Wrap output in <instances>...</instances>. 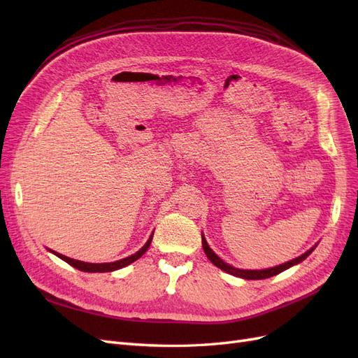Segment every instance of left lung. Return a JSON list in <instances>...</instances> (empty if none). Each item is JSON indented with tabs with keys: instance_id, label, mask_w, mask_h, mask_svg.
I'll return each mask as SVG.
<instances>
[{
	"instance_id": "left-lung-1",
	"label": "left lung",
	"mask_w": 358,
	"mask_h": 358,
	"mask_svg": "<svg viewBox=\"0 0 358 358\" xmlns=\"http://www.w3.org/2000/svg\"><path fill=\"white\" fill-rule=\"evenodd\" d=\"M201 245H203V249H204V254L208 255V258L210 259V262L216 266V267H220L221 270H224V272H227V273H230V275H233V276H237V278H242V279H252V280H255V279H267V278H270V276H275V275H278V273H280V272H284V270H287V268H289V267H292V266H296V264H299V263H301L303 259H305L313 249H315V246L313 248H310L308 252H305V254H301L300 257H297V258H294V259H291V262H287V263H284V264H279V266H276V267H272V268H264V270H243V268H237V267H233V266H230V264H227L225 262H222V259L216 255L212 249L209 248V245H208V242H206V239H204V236H201Z\"/></svg>"
}]
</instances>
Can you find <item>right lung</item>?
Masks as SVG:
<instances>
[{
  "mask_svg": "<svg viewBox=\"0 0 358 358\" xmlns=\"http://www.w3.org/2000/svg\"><path fill=\"white\" fill-rule=\"evenodd\" d=\"M152 236H154V233L150 234V237L148 239V242L145 243V246H143L142 249H138V251H137L136 254L129 255V257H127V258H122V259H117V262H113V263H85V262H79V259H73V258H69V257L62 255V254H59V252L52 251V249H49V251H50L52 254H55L57 257H59L61 259H64V262L69 263L70 266L82 270V272H90V273H95V272H113V270L122 268V267H125V266H128V264L134 263L136 259H138L140 257H142V255L148 251V248L150 246V242H152Z\"/></svg>",
  "mask_w": 358,
  "mask_h": 358,
  "instance_id": "1",
  "label": "right lung"
}]
</instances>
